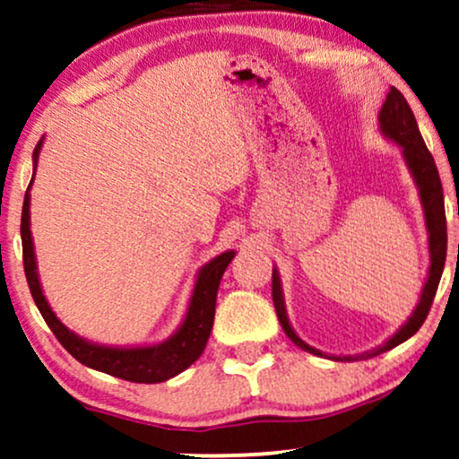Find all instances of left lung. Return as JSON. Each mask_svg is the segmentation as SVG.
<instances>
[{"label":"left lung","mask_w":459,"mask_h":459,"mask_svg":"<svg viewBox=\"0 0 459 459\" xmlns=\"http://www.w3.org/2000/svg\"><path fill=\"white\" fill-rule=\"evenodd\" d=\"M379 123L383 134L389 135V138L400 143L402 150H404V159L408 162L410 170H412L416 186L420 189V200L422 208H425V218H427V229H429V249H430V268H429V278L425 289H422L420 303L416 305L412 313L404 325L400 327L395 336L389 338L385 344L375 348V351L362 352V354H352V357H327L333 360L351 362V360H365L371 357H377V354L392 351L394 346L406 342L410 336H414L416 332L420 330V325L425 324V319L430 311V305H433L437 286H439L443 268H446V255H447V221H446V202H443V186L439 179V170H437V164L433 154L429 152L425 140L419 132V126H416L414 113L410 108L408 100L404 99L398 88H389L387 99L383 102L381 113H379ZM272 299L273 307H276L278 321L282 325L292 342L297 346L303 348V351L317 354V357H325L324 352L316 351V348L305 344L300 340L295 330H292L289 319H286V309H284V299H282V289H280V278L276 270L272 272Z\"/></svg>","instance_id":"8db88e82"}]
</instances>
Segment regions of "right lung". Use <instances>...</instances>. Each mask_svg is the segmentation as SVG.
I'll list each match as a JSON object with an SVG mask.
<instances>
[{
  "label": "right lung",
  "instance_id": "right-lung-1",
  "mask_svg": "<svg viewBox=\"0 0 459 459\" xmlns=\"http://www.w3.org/2000/svg\"><path fill=\"white\" fill-rule=\"evenodd\" d=\"M40 142L34 148V167H37ZM34 179V175H32ZM32 186V181H30ZM29 186V189H30ZM29 191L24 195L22 206V221H20V235H22V259H24V273L26 282H29L30 295L37 303L40 316L51 327L55 338L59 344L72 354L74 359L80 360L82 365L97 368V371L108 373L113 377L134 381V383H160L167 381L200 359V354L206 348V342L210 338L212 324H214V311H216V292L221 286V278L230 259L235 257V251L221 253V255L212 259L206 264L197 276L194 297H191L189 311L186 321L179 327V332L173 338L162 342L159 346H146V348H108V346H97L91 342L78 338L76 333L67 330L61 321L55 317L49 303L40 290L39 276H37V262H34V249H32V237H30V214H29Z\"/></svg>",
  "mask_w": 459,
  "mask_h": 459
}]
</instances>
